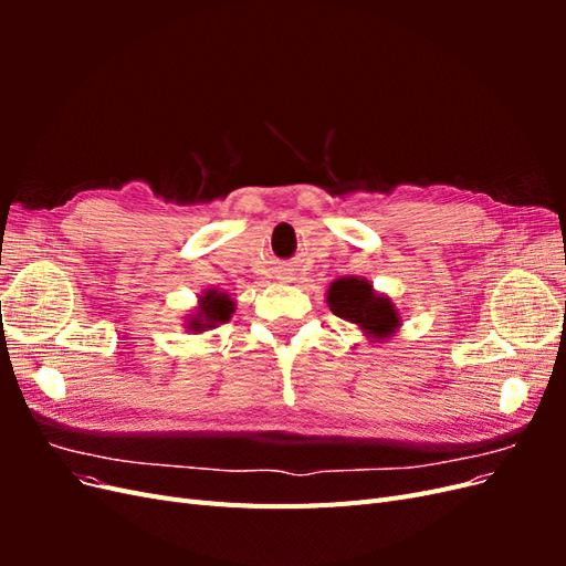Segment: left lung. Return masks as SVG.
Instances as JSON below:
<instances>
[{
	"label": "left lung",
	"mask_w": 566,
	"mask_h": 566,
	"mask_svg": "<svg viewBox=\"0 0 566 566\" xmlns=\"http://www.w3.org/2000/svg\"><path fill=\"white\" fill-rule=\"evenodd\" d=\"M325 302L335 316L354 323L373 342H387L401 328V312L397 304L361 276L335 279L328 285Z\"/></svg>",
	"instance_id": "8db88e82"
}]
</instances>
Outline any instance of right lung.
<instances>
[{
	"label": "right lung",
	"mask_w": 566,
	"mask_h": 566,
	"mask_svg": "<svg viewBox=\"0 0 566 566\" xmlns=\"http://www.w3.org/2000/svg\"><path fill=\"white\" fill-rule=\"evenodd\" d=\"M235 312V302L231 300L229 293H219L217 287H208L205 293L198 297V306L193 314H188L184 318V328L188 333H205L212 331L217 325L227 323Z\"/></svg>",
	"instance_id": "1"
}]
</instances>
